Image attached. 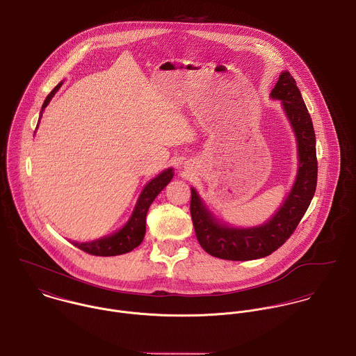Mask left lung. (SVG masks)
<instances>
[{"label": "left lung", "mask_w": 356, "mask_h": 356, "mask_svg": "<svg viewBox=\"0 0 356 356\" xmlns=\"http://www.w3.org/2000/svg\"><path fill=\"white\" fill-rule=\"evenodd\" d=\"M280 99L291 122L298 145V172L287 199L277 213L264 225L255 228H231L218 222L206 209L192 188L191 216L196 237L206 252L231 261H250L276 251L293 235L315 195L318 181L316 140L312 119L304 104L296 80L283 72L270 92Z\"/></svg>", "instance_id": "1"}]
</instances>
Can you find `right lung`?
I'll return each instance as SVG.
<instances>
[{
	"label": "right lung",
	"mask_w": 356,
	"mask_h": 356,
	"mask_svg": "<svg viewBox=\"0 0 356 356\" xmlns=\"http://www.w3.org/2000/svg\"><path fill=\"white\" fill-rule=\"evenodd\" d=\"M60 86H62V83L58 84L49 92V95L47 97V99L42 104L41 111H44L47 108V105L49 104V101L52 99V97L59 90ZM172 177H174L172 168H167L165 171L159 174L154 179H152L143 188L129 221L122 227V229H120L119 232H116L115 235H111V236L102 237L95 241L74 243V245H77L80 250L91 254V255H99V257H112V255L125 254V252H129L131 250H134L135 247H138L142 243V240L145 237V232H146L147 210H149L150 204L153 203V200L156 199V196L172 179Z\"/></svg>",
	"instance_id": "obj_1"
}]
</instances>
